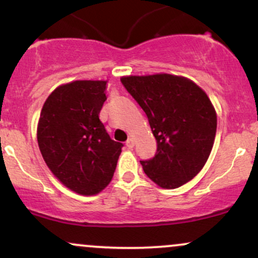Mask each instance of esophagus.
Masks as SVG:
<instances>
[{
  "instance_id": "obj_1",
  "label": "esophagus",
  "mask_w": 258,
  "mask_h": 258,
  "mask_svg": "<svg viewBox=\"0 0 258 258\" xmlns=\"http://www.w3.org/2000/svg\"><path fill=\"white\" fill-rule=\"evenodd\" d=\"M126 147L128 148V149H132V148L135 147V141H133L132 138H128V139H127V142H126Z\"/></svg>"
}]
</instances>
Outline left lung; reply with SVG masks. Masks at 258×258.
Segmentation results:
<instances>
[{
  "mask_svg": "<svg viewBox=\"0 0 258 258\" xmlns=\"http://www.w3.org/2000/svg\"><path fill=\"white\" fill-rule=\"evenodd\" d=\"M123 87L147 114L158 143L155 156L141 160L161 188L193 179L214 147L217 116L207 94L191 80L170 74L123 76Z\"/></svg>",
  "mask_w": 258,
  "mask_h": 258,
  "instance_id": "obj_1",
  "label": "left lung"
}]
</instances>
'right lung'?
<instances>
[{
	"label": "right lung",
	"instance_id": "1",
	"mask_svg": "<svg viewBox=\"0 0 258 258\" xmlns=\"http://www.w3.org/2000/svg\"><path fill=\"white\" fill-rule=\"evenodd\" d=\"M106 81L80 80L55 88L46 99L37 142L52 173L81 195H94L110 183L122 143L112 141L99 120Z\"/></svg>",
	"mask_w": 258,
	"mask_h": 258
}]
</instances>
